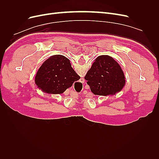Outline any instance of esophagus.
<instances>
[{"label": "esophagus", "mask_w": 159, "mask_h": 159, "mask_svg": "<svg viewBox=\"0 0 159 159\" xmlns=\"http://www.w3.org/2000/svg\"><path fill=\"white\" fill-rule=\"evenodd\" d=\"M80 81H81V83H84V78H81L80 79Z\"/></svg>", "instance_id": "1"}]
</instances>
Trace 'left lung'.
<instances>
[{"label": "left lung", "instance_id": "obj_1", "mask_svg": "<svg viewBox=\"0 0 159 159\" xmlns=\"http://www.w3.org/2000/svg\"><path fill=\"white\" fill-rule=\"evenodd\" d=\"M84 78L88 81L91 92L98 95H115L125 85L121 66L107 55L98 56Z\"/></svg>", "mask_w": 159, "mask_h": 159}]
</instances>
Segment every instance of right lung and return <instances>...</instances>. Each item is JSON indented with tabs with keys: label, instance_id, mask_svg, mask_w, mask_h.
Instances as JSON below:
<instances>
[{
	"label": "right lung",
	"instance_id": "add662e5",
	"mask_svg": "<svg viewBox=\"0 0 159 159\" xmlns=\"http://www.w3.org/2000/svg\"><path fill=\"white\" fill-rule=\"evenodd\" d=\"M80 79L69 59L61 55H54L40 66L35 76V83L44 93L60 94Z\"/></svg>",
	"mask_w": 159,
	"mask_h": 159
}]
</instances>
